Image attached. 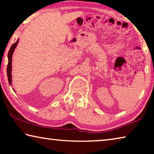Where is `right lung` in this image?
Returning a JSON list of instances; mask_svg holds the SVG:
<instances>
[{
    "instance_id": "right-lung-1",
    "label": "right lung",
    "mask_w": 154,
    "mask_h": 154,
    "mask_svg": "<svg viewBox=\"0 0 154 154\" xmlns=\"http://www.w3.org/2000/svg\"><path fill=\"white\" fill-rule=\"evenodd\" d=\"M18 42H19V39H17L16 42L13 44L11 45V48H10L9 53H8V64H7V77H8V81L10 85H11L12 82V77H11V63H12V55L14 54V51L15 50V48H16Z\"/></svg>"
}]
</instances>
